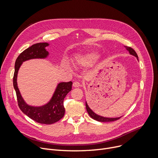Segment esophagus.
Here are the masks:
<instances>
[{
  "instance_id": "esophagus-1",
  "label": "esophagus",
  "mask_w": 158,
  "mask_h": 158,
  "mask_svg": "<svg viewBox=\"0 0 158 158\" xmlns=\"http://www.w3.org/2000/svg\"><path fill=\"white\" fill-rule=\"evenodd\" d=\"M81 86V83L79 81H75L73 83V87H79Z\"/></svg>"
}]
</instances>
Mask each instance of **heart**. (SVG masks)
<instances>
[{"mask_svg":"<svg viewBox=\"0 0 158 158\" xmlns=\"http://www.w3.org/2000/svg\"><path fill=\"white\" fill-rule=\"evenodd\" d=\"M98 57V54L96 52H89L85 55L78 56L76 58V63L82 66H90L94 64Z\"/></svg>","mask_w":158,"mask_h":158,"instance_id":"b5f03b06","label":"heart"}]
</instances>
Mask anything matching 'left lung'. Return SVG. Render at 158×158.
Listing matches in <instances>:
<instances>
[{"label": "left lung", "mask_w": 158, "mask_h": 158, "mask_svg": "<svg viewBox=\"0 0 158 158\" xmlns=\"http://www.w3.org/2000/svg\"><path fill=\"white\" fill-rule=\"evenodd\" d=\"M124 47H125L126 48L129 52L130 54L133 55L135 57H136L137 58H138L136 52H135V51L133 48H132L131 47H127V46H124ZM86 108L87 112L88 113L89 115L90 116V117L92 118L93 119H94V120H95L97 121H98V122H113V121L117 120H118L119 118H121V117H118V118H106V117H101V116H99V115L95 114L92 110L89 108L88 105L87 104V102H86Z\"/></svg>", "instance_id": "obj_1"}]
</instances>
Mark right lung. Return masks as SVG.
Masks as SVG:
<instances>
[{
	"instance_id": "right-lung-1",
	"label": "right lung",
	"mask_w": 158,
	"mask_h": 158,
	"mask_svg": "<svg viewBox=\"0 0 158 158\" xmlns=\"http://www.w3.org/2000/svg\"><path fill=\"white\" fill-rule=\"evenodd\" d=\"M48 45L47 43H38L23 51L16 60L13 76V86L20 109L30 118L43 124H52L63 117L65 111L63 105L64 98L71 91L72 82H60L58 84L51 101L44 106L34 107L29 106L24 101L17 86L16 80L19 70L22 63L31 59L47 57L48 52L46 51L45 47Z\"/></svg>"
}]
</instances>
